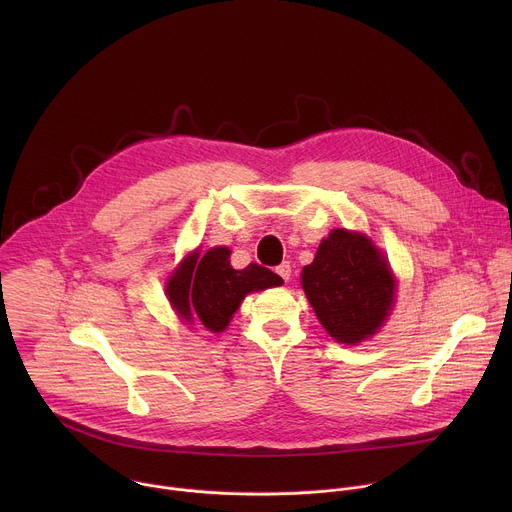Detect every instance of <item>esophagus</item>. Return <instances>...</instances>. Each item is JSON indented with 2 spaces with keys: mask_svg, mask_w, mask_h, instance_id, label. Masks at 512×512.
<instances>
[{
  "mask_svg": "<svg viewBox=\"0 0 512 512\" xmlns=\"http://www.w3.org/2000/svg\"><path fill=\"white\" fill-rule=\"evenodd\" d=\"M275 273H277L283 281H289V277H291V265H289V263H281V265L275 267Z\"/></svg>",
  "mask_w": 512,
  "mask_h": 512,
  "instance_id": "34e87169",
  "label": "esophagus"
}]
</instances>
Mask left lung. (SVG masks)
I'll return each mask as SVG.
<instances>
[{
  "instance_id": "1",
  "label": "left lung",
  "mask_w": 512,
  "mask_h": 512,
  "mask_svg": "<svg viewBox=\"0 0 512 512\" xmlns=\"http://www.w3.org/2000/svg\"><path fill=\"white\" fill-rule=\"evenodd\" d=\"M302 285L326 332L344 344L375 334L395 294L389 265L371 239L342 229L320 243Z\"/></svg>"
}]
</instances>
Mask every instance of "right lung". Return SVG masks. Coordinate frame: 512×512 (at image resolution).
I'll return each instance as SVG.
<instances>
[{
  "label": "right lung",
  "mask_w": 512,
  "mask_h": 512,
  "mask_svg": "<svg viewBox=\"0 0 512 512\" xmlns=\"http://www.w3.org/2000/svg\"><path fill=\"white\" fill-rule=\"evenodd\" d=\"M231 251L214 247L188 255L166 285L168 298L184 320L198 318L210 332H223L251 291L281 285L283 279L257 263L233 269Z\"/></svg>",
  "instance_id": "obj_1"
}]
</instances>
